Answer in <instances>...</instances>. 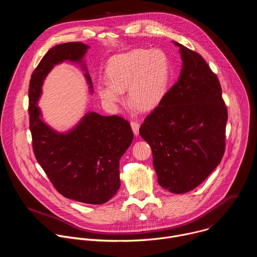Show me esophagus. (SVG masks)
Returning a JSON list of instances; mask_svg holds the SVG:
<instances>
[{
	"instance_id": "1",
	"label": "esophagus",
	"mask_w": 257,
	"mask_h": 257,
	"mask_svg": "<svg viewBox=\"0 0 257 257\" xmlns=\"http://www.w3.org/2000/svg\"><path fill=\"white\" fill-rule=\"evenodd\" d=\"M130 125H131V128H132L134 134H135V135H138L140 125H139L137 122H135V121H131V122H130Z\"/></svg>"
}]
</instances>
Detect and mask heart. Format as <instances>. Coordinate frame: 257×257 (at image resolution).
I'll return each mask as SVG.
<instances>
[{
  "mask_svg": "<svg viewBox=\"0 0 257 257\" xmlns=\"http://www.w3.org/2000/svg\"><path fill=\"white\" fill-rule=\"evenodd\" d=\"M105 72L108 81L97 85L98 95L105 105L117 107L124 101V91L129 88L132 103L151 109L166 93L169 62L162 51L135 49L112 57Z\"/></svg>",
  "mask_w": 257,
  "mask_h": 257,
  "instance_id": "1",
  "label": "heart"
}]
</instances>
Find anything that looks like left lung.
<instances>
[{
  "mask_svg": "<svg viewBox=\"0 0 257 257\" xmlns=\"http://www.w3.org/2000/svg\"><path fill=\"white\" fill-rule=\"evenodd\" d=\"M173 43L183 62L180 76L139 133L152 148L159 184L182 194L201 184L221 163L228 112L221 84L207 63L198 53Z\"/></svg>",
  "mask_w": 257,
  "mask_h": 257,
  "instance_id": "1",
  "label": "left lung"
}]
</instances>
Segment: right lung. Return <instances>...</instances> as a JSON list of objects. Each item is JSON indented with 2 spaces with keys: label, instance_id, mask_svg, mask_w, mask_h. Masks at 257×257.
Returning a JSON list of instances; mask_svg holds the SVG:
<instances>
[{
  "label": "right lung",
  "instance_id": "obj_1",
  "mask_svg": "<svg viewBox=\"0 0 257 257\" xmlns=\"http://www.w3.org/2000/svg\"><path fill=\"white\" fill-rule=\"evenodd\" d=\"M88 49L82 43H66L44 56L29 82V128L35 159L57 191L69 199L102 204L120 188L119 162L134 136L129 122L119 116L87 112L75 127L62 133L45 123L38 106L44 80L56 65L65 61L80 64L93 92L83 62Z\"/></svg>",
  "mask_w": 257,
  "mask_h": 257
}]
</instances>
